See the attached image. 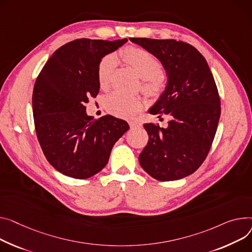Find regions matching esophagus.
I'll list each match as a JSON object with an SVG mask.
<instances>
[{"label":"esophagus","instance_id":"1","mask_svg":"<svg viewBox=\"0 0 252 252\" xmlns=\"http://www.w3.org/2000/svg\"><path fill=\"white\" fill-rule=\"evenodd\" d=\"M142 125L138 122H129V126L130 128H136V127H140Z\"/></svg>","mask_w":252,"mask_h":252}]
</instances>
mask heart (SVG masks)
Listing matches in <instances>:
<instances>
[{
    "instance_id": "obj_1",
    "label": "heart",
    "mask_w": 252,
    "mask_h": 252,
    "mask_svg": "<svg viewBox=\"0 0 252 252\" xmlns=\"http://www.w3.org/2000/svg\"><path fill=\"white\" fill-rule=\"evenodd\" d=\"M121 57L145 80L143 90L146 93L153 97H158L163 92L164 84L160 78L163 71L162 64L152 55L142 48L127 46L122 50ZM115 66L116 59L112 55L104 57L100 62L97 78L99 86L102 89L109 87ZM143 105L141 98L127 96L121 92L111 93L105 100V108L110 114L126 120L137 116L142 111Z\"/></svg>"
}]
</instances>
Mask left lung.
Returning a JSON list of instances; mask_svg holds the SVG:
<instances>
[{
	"instance_id": "8db88e82",
	"label": "left lung",
	"mask_w": 252,
	"mask_h": 252,
	"mask_svg": "<svg viewBox=\"0 0 252 252\" xmlns=\"http://www.w3.org/2000/svg\"><path fill=\"white\" fill-rule=\"evenodd\" d=\"M129 40L155 56L168 78L149 113L167 114L170 121L166 128L144 125L149 142L139 156L140 164L160 181L189 176L207 158L221 114L220 97L209 64L187 42L135 37Z\"/></svg>"
}]
</instances>
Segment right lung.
I'll use <instances>...</instances> for the list:
<instances>
[{"label":"right lung","mask_w":252,"mask_h":252,"mask_svg":"<svg viewBox=\"0 0 252 252\" xmlns=\"http://www.w3.org/2000/svg\"><path fill=\"white\" fill-rule=\"evenodd\" d=\"M127 41L81 38L58 48L39 73L32 94L36 136L55 169L77 179L89 178L108 162L113 145L129 128L112 115L89 116L85 104L99 92L102 58Z\"/></svg>","instance_id":"obj_1"}]
</instances>
